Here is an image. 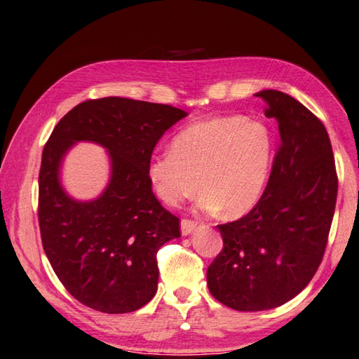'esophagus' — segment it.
Listing matches in <instances>:
<instances>
[{"mask_svg":"<svg viewBox=\"0 0 359 359\" xmlns=\"http://www.w3.org/2000/svg\"><path fill=\"white\" fill-rule=\"evenodd\" d=\"M195 227H196V222L194 219H187V218L181 219V233L182 235L192 233L194 230H195Z\"/></svg>","mask_w":359,"mask_h":359,"instance_id":"esophagus-1","label":"esophagus"}]
</instances>
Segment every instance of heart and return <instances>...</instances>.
I'll return each mask as SVG.
<instances>
[{
	"instance_id": "heart-1",
	"label": "heart",
	"mask_w": 359,
	"mask_h": 359,
	"mask_svg": "<svg viewBox=\"0 0 359 359\" xmlns=\"http://www.w3.org/2000/svg\"><path fill=\"white\" fill-rule=\"evenodd\" d=\"M273 142L267 126L241 116H217L184 127L170 152L149 159L147 178L155 195L178 205L198 190L204 210L241 217L257 204L272 164Z\"/></svg>"
}]
</instances>
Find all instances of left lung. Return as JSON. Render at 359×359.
<instances>
[{"label":"left lung","mask_w":359,"mask_h":359,"mask_svg":"<svg viewBox=\"0 0 359 359\" xmlns=\"http://www.w3.org/2000/svg\"><path fill=\"white\" fill-rule=\"evenodd\" d=\"M276 118L280 146L264 194L243 218L219 224L222 250L207 267L209 290L222 304L259 312L280 307L320 267L335 213L338 175L321 119L290 95L262 90Z\"/></svg>","instance_id":"1"}]
</instances>
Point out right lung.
<instances>
[{"label": "right lung", "instance_id": "right-lung-1", "mask_svg": "<svg viewBox=\"0 0 359 359\" xmlns=\"http://www.w3.org/2000/svg\"><path fill=\"white\" fill-rule=\"evenodd\" d=\"M184 110L106 97L87 100L62 116L43 149L38 222L43 249L66 290L102 313H129L152 299L156 253L180 236V218L154 195L147 164L159 138ZM76 140L109 150L113 178L97 201H72L59 184V165Z\"/></svg>", "mask_w": 359, "mask_h": 359}]
</instances>
